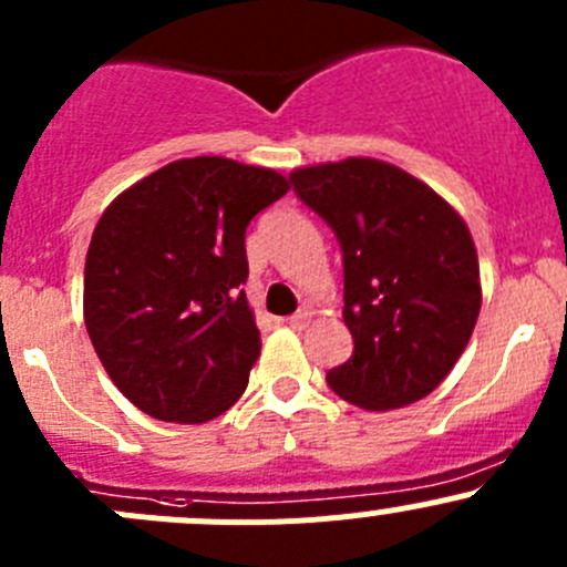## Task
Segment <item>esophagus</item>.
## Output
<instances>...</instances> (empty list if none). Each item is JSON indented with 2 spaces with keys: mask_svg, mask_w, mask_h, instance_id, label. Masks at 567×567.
<instances>
[{
  "mask_svg": "<svg viewBox=\"0 0 567 567\" xmlns=\"http://www.w3.org/2000/svg\"><path fill=\"white\" fill-rule=\"evenodd\" d=\"M285 323H288L290 329H305V326L310 323V312H296V316L285 318Z\"/></svg>",
  "mask_w": 567,
  "mask_h": 567,
  "instance_id": "obj_1",
  "label": "esophagus"
}]
</instances>
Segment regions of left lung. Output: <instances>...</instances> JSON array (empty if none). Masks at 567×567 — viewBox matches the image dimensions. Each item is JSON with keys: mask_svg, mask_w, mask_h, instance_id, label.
<instances>
[{"mask_svg": "<svg viewBox=\"0 0 567 567\" xmlns=\"http://www.w3.org/2000/svg\"><path fill=\"white\" fill-rule=\"evenodd\" d=\"M290 181L342 249L353 357L326 381L364 411L416 403L455 368L483 305L466 221L420 177L379 158L301 167Z\"/></svg>", "mask_w": 567, "mask_h": 567, "instance_id": "obj_1", "label": "left lung"}]
</instances>
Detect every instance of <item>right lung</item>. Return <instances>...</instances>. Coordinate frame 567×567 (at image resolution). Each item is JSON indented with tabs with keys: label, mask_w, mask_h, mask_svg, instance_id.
Masks as SVG:
<instances>
[{
	"label": "right lung",
	"mask_w": 567,
	"mask_h": 567,
	"mask_svg": "<svg viewBox=\"0 0 567 567\" xmlns=\"http://www.w3.org/2000/svg\"><path fill=\"white\" fill-rule=\"evenodd\" d=\"M277 169L181 158L112 199L84 260V326L140 411L199 425L249 384L260 331L249 310V221L288 194Z\"/></svg>",
	"instance_id": "obj_1"
}]
</instances>
